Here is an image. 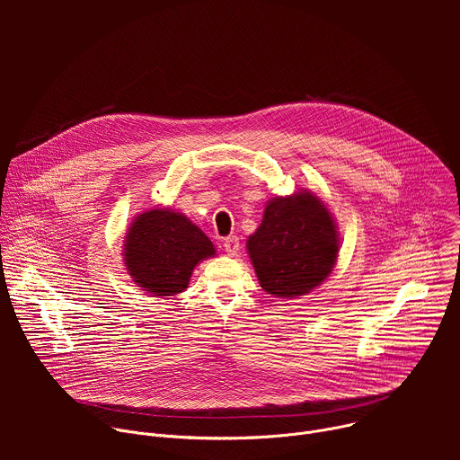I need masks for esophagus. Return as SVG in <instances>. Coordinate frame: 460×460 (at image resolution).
Wrapping results in <instances>:
<instances>
[{
    "mask_svg": "<svg viewBox=\"0 0 460 460\" xmlns=\"http://www.w3.org/2000/svg\"><path fill=\"white\" fill-rule=\"evenodd\" d=\"M224 249H226V252H227V254H236V252H238V249H240L238 236H234V234L227 236V238L224 240Z\"/></svg>",
    "mask_w": 460,
    "mask_h": 460,
    "instance_id": "esophagus-1",
    "label": "esophagus"
}]
</instances>
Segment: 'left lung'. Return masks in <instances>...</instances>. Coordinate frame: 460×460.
I'll return each mask as SVG.
<instances>
[{"label": "left lung", "mask_w": 460, "mask_h": 460, "mask_svg": "<svg viewBox=\"0 0 460 460\" xmlns=\"http://www.w3.org/2000/svg\"><path fill=\"white\" fill-rule=\"evenodd\" d=\"M258 282L266 293L295 298L332 273L339 238L327 208L307 190L271 200L247 240Z\"/></svg>", "instance_id": "left-lung-1"}]
</instances>
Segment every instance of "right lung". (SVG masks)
I'll return each mask as SVG.
<instances>
[{"label": "right lung", "mask_w": 460, "mask_h": 460, "mask_svg": "<svg viewBox=\"0 0 460 460\" xmlns=\"http://www.w3.org/2000/svg\"><path fill=\"white\" fill-rule=\"evenodd\" d=\"M123 254L140 288L155 296H172L187 288L194 266L215 254V245L183 215L153 209L130 226Z\"/></svg>", "instance_id": "right-lung-1"}]
</instances>
